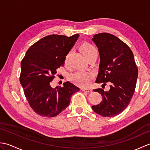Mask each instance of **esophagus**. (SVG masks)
<instances>
[{
	"mask_svg": "<svg viewBox=\"0 0 150 150\" xmlns=\"http://www.w3.org/2000/svg\"><path fill=\"white\" fill-rule=\"evenodd\" d=\"M81 90L83 91L87 92V93H91L92 92V90H91V89H88V88H82Z\"/></svg>",
	"mask_w": 150,
	"mask_h": 150,
	"instance_id": "esophagus-1",
	"label": "esophagus"
}]
</instances>
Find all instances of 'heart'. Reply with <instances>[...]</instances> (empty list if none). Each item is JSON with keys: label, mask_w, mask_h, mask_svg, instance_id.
<instances>
[{"label": "heart", "mask_w": 150, "mask_h": 150, "mask_svg": "<svg viewBox=\"0 0 150 150\" xmlns=\"http://www.w3.org/2000/svg\"><path fill=\"white\" fill-rule=\"evenodd\" d=\"M81 50L86 58L90 57L93 53L97 52L96 49L93 46L88 43L82 44L81 46ZM69 55L70 54L69 53L66 56V62L68 61ZM92 77H93V75L91 73L79 71L73 73V74L70 76V79L76 84L81 86H86L90 82Z\"/></svg>", "instance_id": "1"}]
</instances>
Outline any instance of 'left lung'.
<instances>
[{"instance_id": "1", "label": "left lung", "mask_w": 150, "mask_h": 150, "mask_svg": "<svg viewBox=\"0 0 150 150\" xmlns=\"http://www.w3.org/2000/svg\"><path fill=\"white\" fill-rule=\"evenodd\" d=\"M93 42L100 55L98 73L95 82H110V90L98 88L93 91L101 94L103 101L92 106L95 113L111 117L120 114L130 103L135 90L138 69L129 46L112 34L95 35Z\"/></svg>"}]
</instances>
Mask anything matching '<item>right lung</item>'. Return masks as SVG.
Listing matches in <instances>:
<instances>
[{"mask_svg": "<svg viewBox=\"0 0 150 150\" xmlns=\"http://www.w3.org/2000/svg\"><path fill=\"white\" fill-rule=\"evenodd\" d=\"M79 37V34L44 37L28 49L21 61L20 82L24 95L31 108L40 116H57L69 106L72 95L80 90L69 81L63 87L51 86L57 69L64 65Z\"/></svg>", "mask_w": 150, "mask_h": 150, "instance_id": "obj_1", "label": "right lung"}]
</instances>
